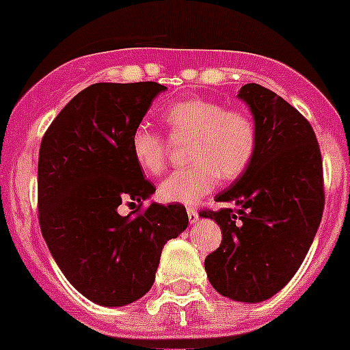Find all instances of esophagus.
<instances>
[{"label": "esophagus", "instance_id": "34e87169", "mask_svg": "<svg viewBox=\"0 0 350 350\" xmlns=\"http://www.w3.org/2000/svg\"><path fill=\"white\" fill-rule=\"evenodd\" d=\"M187 215H189V222H191L192 226H194V224H198V220H200V215H198L196 208H189Z\"/></svg>", "mask_w": 350, "mask_h": 350}]
</instances>
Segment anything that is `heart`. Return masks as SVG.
Returning <instances> with one entry per match:
<instances>
[{"label": "heart", "mask_w": 350, "mask_h": 350, "mask_svg": "<svg viewBox=\"0 0 350 350\" xmlns=\"http://www.w3.org/2000/svg\"><path fill=\"white\" fill-rule=\"evenodd\" d=\"M173 139H191L189 168L159 184V196L170 203L192 204L219 184L232 180L250 166L256 149L255 123L248 114L203 98L175 102L163 112ZM131 158L147 175H159L166 165V142L158 131L140 124L131 131Z\"/></svg>", "instance_id": "b5f03b06"}]
</instances>
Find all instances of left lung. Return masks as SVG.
I'll list each match as a JSON object with an SVG mask.
<instances>
[{"mask_svg": "<svg viewBox=\"0 0 350 350\" xmlns=\"http://www.w3.org/2000/svg\"><path fill=\"white\" fill-rule=\"evenodd\" d=\"M238 98L252 112L256 149L215 198L227 206L200 213L222 229L204 271L220 295L258 304L293 278L312 245L325 208L323 161L312 126L284 98L256 83L241 86Z\"/></svg>", "mask_w": 350, "mask_h": 350, "instance_id": "obj_1", "label": "left lung"}]
</instances>
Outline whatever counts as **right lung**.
Returning a JSON list of instances; mask_svg holds the SVG:
<instances>
[{"label": "right lung", "mask_w": 350, "mask_h": 350, "mask_svg": "<svg viewBox=\"0 0 350 350\" xmlns=\"http://www.w3.org/2000/svg\"><path fill=\"white\" fill-rule=\"evenodd\" d=\"M166 86L95 83L44 133L38 161L40 226L53 260L92 302L123 307L147 293L163 246L187 229L182 204L150 203L123 217V201L156 192L131 158V131Z\"/></svg>", "instance_id": "1"}]
</instances>
